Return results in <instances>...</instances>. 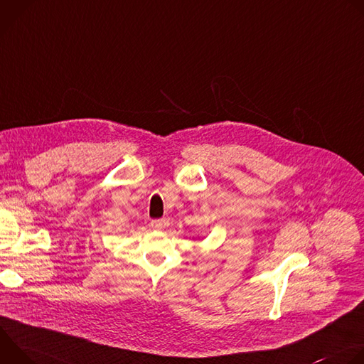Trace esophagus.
I'll return each instance as SVG.
<instances>
[{"label":"esophagus","instance_id":"esophagus-1","mask_svg":"<svg viewBox=\"0 0 364 364\" xmlns=\"http://www.w3.org/2000/svg\"><path fill=\"white\" fill-rule=\"evenodd\" d=\"M167 226V220L166 219H155L151 222V228L155 230H163Z\"/></svg>","mask_w":364,"mask_h":364}]
</instances>
